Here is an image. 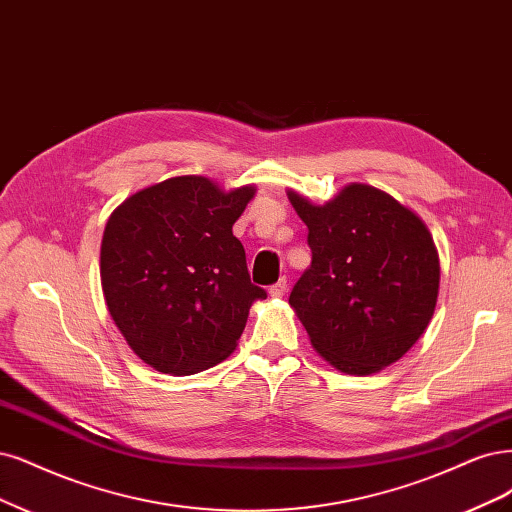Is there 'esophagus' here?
<instances>
[{"label": "esophagus", "mask_w": 512, "mask_h": 512, "mask_svg": "<svg viewBox=\"0 0 512 512\" xmlns=\"http://www.w3.org/2000/svg\"><path fill=\"white\" fill-rule=\"evenodd\" d=\"M286 290H288V281L286 279H279L277 284H273L271 288H269V294L273 296V298H281L286 294Z\"/></svg>", "instance_id": "34e87169"}]
</instances>
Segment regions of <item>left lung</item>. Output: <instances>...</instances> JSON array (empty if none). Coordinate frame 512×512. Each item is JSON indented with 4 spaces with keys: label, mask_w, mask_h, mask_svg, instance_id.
Here are the masks:
<instances>
[{
    "label": "left lung",
    "mask_w": 512,
    "mask_h": 512,
    "mask_svg": "<svg viewBox=\"0 0 512 512\" xmlns=\"http://www.w3.org/2000/svg\"><path fill=\"white\" fill-rule=\"evenodd\" d=\"M307 224L311 267L290 307L313 349L347 375L400 360L428 328L440 281L434 239L415 211L368 184L315 205L288 190Z\"/></svg>",
    "instance_id": "left-lung-1"
}]
</instances>
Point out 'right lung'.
Wrapping results in <instances>:
<instances>
[{
  "label": "right lung",
  "mask_w": 512,
  "mask_h": 512,
  "mask_svg": "<svg viewBox=\"0 0 512 512\" xmlns=\"http://www.w3.org/2000/svg\"><path fill=\"white\" fill-rule=\"evenodd\" d=\"M254 186L180 175L122 201L105 224L101 288L114 324L158 373L195 375L233 354L254 301L233 224Z\"/></svg>",
  "instance_id": "right-lung-1"
}]
</instances>
